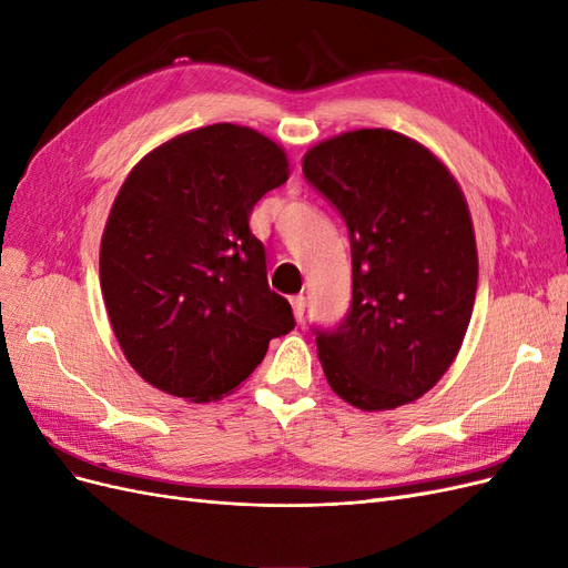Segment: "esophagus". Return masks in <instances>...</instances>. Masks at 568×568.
Masks as SVG:
<instances>
[{"label": "esophagus", "mask_w": 568, "mask_h": 568, "mask_svg": "<svg viewBox=\"0 0 568 568\" xmlns=\"http://www.w3.org/2000/svg\"><path fill=\"white\" fill-rule=\"evenodd\" d=\"M291 307H294V317L301 322L305 315V296H291Z\"/></svg>", "instance_id": "esophagus-1"}]
</instances>
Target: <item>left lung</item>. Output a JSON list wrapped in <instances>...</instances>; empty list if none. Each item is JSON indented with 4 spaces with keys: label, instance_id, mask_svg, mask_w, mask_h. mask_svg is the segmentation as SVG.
<instances>
[{
    "label": "left lung",
    "instance_id": "8db88e82",
    "mask_svg": "<svg viewBox=\"0 0 568 568\" xmlns=\"http://www.w3.org/2000/svg\"><path fill=\"white\" fill-rule=\"evenodd\" d=\"M303 175L351 236L348 315L315 329L326 382L367 412L422 398L453 365L476 298V239L459 184L426 146L382 128L313 146Z\"/></svg>",
    "mask_w": 568,
    "mask_h": 568
}]
</instances>
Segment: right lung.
<instances>
[{
	"label": "right lung",
	"mask_w": 568,
	"mask_h": 568,
	"mask_svg": "<svg viewBox=\"0 0 568 568\" xmlns=\"http://www.w3.org/2000/svg\"><path fill=\"white\" fill-rule=\"evenodd\" d=\"M288 178L280 144L215 123L132 168L101 236V291L113 334L144 382L220 400L263 363L294 313L267 284L253 205Z\"/></svg>",
	"instance_id": "right-lung-1"
}]
</instances>
